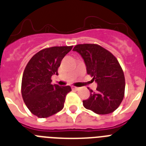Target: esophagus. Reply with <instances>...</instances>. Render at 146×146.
<instances>
[{
  "instance_id": "esophagus-1",
  "label": "esophagus",
  "mask_w": 146,
  "mask_h": 146,
  "mask_svg": "<svg viewBox=\"0 0 146 146\" xmlns=\"http://www.w3.org/2000/svg\"><path fill=\"white\" fill-rule=\"evenodd\" d=\"M72 89L74 90H79V88H78V87H75V86H72Z\"/></svg>"
}]
</instances>
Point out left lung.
Instances as JSON below:
<instances>
[{
  "label": "left lung",
  "mask_w": 146,
  "mask_h": 146,
  "mask_svg": "<svg viewBox=\"0 0 146 146\" xmlns=\"http://www.w3.org/2000/svg\"><path fill=\"white\" fill-rule=\"evenodd\" d=\"M82 56L87 73L97 83L96 91L82 102L85 108L97 114H108L119 106L125 95L124 73L111 52L96 44H77L73 48Z\"/></svg>",
  "instance_id": "left-lung-1"
}]
</instances>
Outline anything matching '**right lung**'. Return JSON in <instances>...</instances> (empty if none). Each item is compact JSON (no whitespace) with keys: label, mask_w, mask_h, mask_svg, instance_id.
<instances>
[{"label":"right lung","mask_w":146,"mask_h":146,"mask_svg":"<svg viewBox=\"0 0 146 146\" xmlns=\"http://www.w3.org/2000/svg\"><path fill=\"white\" fill-rule=\"evenodd\" d=\"M73 46H52L34 55L24 69L21 82V94L30 112L38 118L56 114L64 108L70 86L51 84L52 75H58L63 58Z\"/></svg>","instance_id":"1"}]
</instances>
